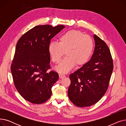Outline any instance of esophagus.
I'll return each instance as SVG.
<instances>
[{"mask_svg":"<svg viewBox=\"0 0 126 126\" xmlns=\"http://www.w3.org/2000/svg\"><path fill=\"white\" fill-rule=\"evenodd\" d=\"M59 78L60 79H63L65 77V76L64 75H62V74H59Z\"/></svg>","mask_w":126,"mask_h":126,"instance_id":"obj_1","label":"esophagus"}]
</instances>
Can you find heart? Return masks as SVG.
<instances>
[{
    "mask_svg": "<svg viewBox=\"0 0 126 126\" xmlns=\"http://www.w3.org/2000/svg\"><path fill=\"white\" fill-rule=\"evenodd\" d=\"M94 43L89 36L78 30H70L63 33L59 42L49 43L48 50L52 61L58 63L64 55L66 57L56 67L62 74L67 73L75 66H82L86 64L94 51Z\"/></svg>",
    "mask_w": 126,
    "mask_h": 126,
    "instance_id": "obj_1",
    "label": "heart"
}]
</instances>
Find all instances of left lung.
Masks as SVG:
<instances>
[{
    "instance_id": "obj_1",
    "label": "left lung",
    "mask_w": 126,
    "mask_h": 126,
    "mask_svg": "<svg viewBox=\"0 0 126 126\" xmlns=\"http://www.w3.org/2000/svg\"><path fill=\"white\" fill-rule=\"evenodd\" d=\"M95 48L90 61L70 75L68 95L78 107L90 106L100 101L107 91L113 69L108 46L94 35Z\"/></svg>"
}]
</instances>
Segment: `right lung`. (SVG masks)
Instances as JSON below:
<instances>
[{
    "label": "right lung",
    "instance_id": "add662e5",
    "mask_svg": "<svg viewBox=\"0 0 126 126\" xmlns=\"http://www.w3.org/2000/svg\"><path fill=\"white\" fill-rule=\"evenodd\" d=\"M64 28L61 25L36 26L18 40L11 72L16 88L25 100L40 104L50 98L59 75L47 72L50 61L48 46L51 39Z\"/></svg>",
    "mask_w": 126,
    "mask_h": 126
}]
</instances>
